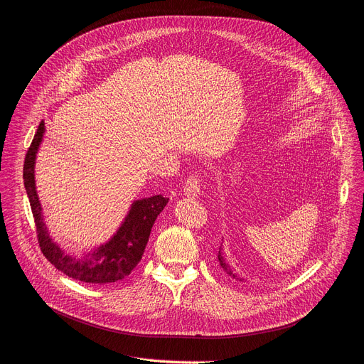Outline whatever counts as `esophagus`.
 <instances>
[{"mask_svg": "<svg viewBox=\"0 0 364 364\" xmlns=\"http://www.w3.org/2000/svg\"><path fill=\"white\" fill-rule=\"evenodd\" d=\"M184 194L187 197H191V198H198L200 194H201V190H200V178L198 176H190L186 181V186H184Z\"/></svg>", "mask_w": 364, "mask_h": 364, "instance_id": "obj_1", "label": "esophagus"}]
</instances>
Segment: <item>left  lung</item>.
Returning <instances> with one entry per match:
<instances>
[{"instance_id": "1", "label": "left lung", "mask_w": 364, "mask_h": 364, "mask_svg": "<svg viewBox=\"0 0 364 364\" xmlns=\"http://www.w3.org/2000/svg\"><path fill=\"white\" fill-rule=\"evenodd\" d=\"M221 246H223V243H221ZM217 259H218L220 267H221V269H223V270H224V272H225L231 279H234V280H237V282H245V279H243V277H240V274H237V273L231 269V266L227 263L225 256H224V253H223V247H220Z\"/></svg>"}]
</instances>
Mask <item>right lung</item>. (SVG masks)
Instances as JSON below:
<instances>
[{
    "label": "right lung",
    "mask_w": 364,
    "mask_h": 364,
    "mask_svg": "<svg viewBox=\"0 0 364 364\" xmlns=\"http://www.w3.org/2000/svg\"><path fill=\"white\" fill-rule=\"evenodd\" d=\"M46 133L41 121L37 134L27 151L24 161V186L37 225V237L46 259L65 276L90 284H109L127 277L140 263L157 215L168 198L161 194L133 201L124 221L107 243L84 253L81 257L68 256L51 238L44 223L43 207L36 188V159Z\"/></svg>",
    "instance_id": "1"
}]
</instances>
